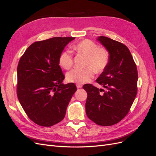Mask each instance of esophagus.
Here are the masks:
<instances>
[{"label":"esophagus","instance_id":"esophagus-1","mask_svg":"<svg viewBox=\"0 0 156 156\" xmlns=\"http://www.w3.org/2000/svg\"><path fill=\"white\" fill-rule=\"evenodd\" d=\"M76 87H77V88H82L83 85H82L81 84H76Z\"/></svg>","mask_w":156,"mask_h":156}]
</instances>
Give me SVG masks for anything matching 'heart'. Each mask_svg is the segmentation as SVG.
Instances as JSON below:
<instances>
[{"instance_id": "obj_1", "label": "heart", "mask_w": 156, "mask_h": 156, "mask_svg": "<svg viewBox=\"0 0 156 156\" xmlns=\"http://www.w3.org/2000/svg\"><path fill=\"white\" fill-rule=\"evenodd\" d=\"M73 49L77 53L87 56L83 69L75 68L66 75L67 80L70 83L83 84L88 83L96 73L103 72L109 62V53L105 48H98L97 44L89 40H84L77 44ZM59 65L65 69H69L73 65V55L69 51H64L60 54Z\"/></svg>"}]
</instances>
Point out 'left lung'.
<instances>
[{
    "instance_id": "obj_1",
    "label": "left lung",
    "mask_w": 156,
    "mask_h": 156,
    "mask_svg": "<svg viewBox=\"0 0 156 156\" xmlns=\"http://www.w3.org/2000/svg\"><path fill=\"white\" fill-rule=\"evenodd\" d=\"M97 40L109 53L107 67L96 79L107 90L84 84L88 95L86 113L94 123L108 126L117 124L128 113L137 92L138 73L127 46L105 36H99Z\"/></svg>"
}]
</instances>
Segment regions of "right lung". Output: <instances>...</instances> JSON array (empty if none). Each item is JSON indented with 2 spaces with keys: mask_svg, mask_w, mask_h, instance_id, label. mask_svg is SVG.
I'll use <instances>...</instances> for the list:
<instances>
[{
  "mask_svg": "<svg viewBox=\"0 0 156 156\" xmlns=\"http://www.w3.org/2000/svg\"><path fill=\"white\" fill-rule=\"evenodd\" d=\"M75 39L55 37L36 41L27 49L18 64V100L29 119L50 127L64 118L77 87L62 83L64 75L58 59L65 47Z\"/></svg>",
  "mask_w": 156,
  "mask_h": 156,
  "instance_id": "right-lung-1",
  "label": "right lung"
}]
</instances>
